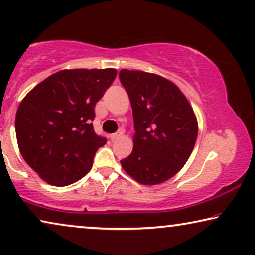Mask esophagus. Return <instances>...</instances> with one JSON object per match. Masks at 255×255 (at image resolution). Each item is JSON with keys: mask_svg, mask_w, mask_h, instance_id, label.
<instances>
[{"mask_svg": "<svg viewBox=\"0 0 255 255\" xmlns=\"http://www.w3.org/2000/svg\"><path fill=\"white\" fill-rule=\"evenodd\" d=\"M122 135H123V131L118 130V131L116 132V133H114V134L110 135V139H111V140H113V141H116V140H118V139H120V138L122 137Z\"/></svg>", "mask_w": 255, "mask_h": 255, "instance_id": "34e87169", "label": "esophagus"}]
</instances>
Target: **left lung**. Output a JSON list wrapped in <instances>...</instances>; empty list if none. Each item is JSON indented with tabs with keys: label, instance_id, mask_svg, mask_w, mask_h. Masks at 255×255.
Returning a JSON list of instances; mask_svg holds the SVG:
<instances>
[{
	"label": "left lung",
	"instance_id": "8db88e82",
	"mask_svg": "<svg viewBox=\"0 0 255 255\" xmlns=\"http://www.w3.org/2000/svg\"><path fill=\"white\" fill-rule=\"evenodd\" d=\"M133 115V151L122 167L139 183L159 184L184 166L197 138V121L181 90L162 76L122 69Z\"/></svg>",
	"mask_w": 255,
	"mask_h": 255
}]
</instances>
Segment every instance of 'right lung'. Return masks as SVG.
<instances>
[{"instance_id": "1", "label": "right lung", "mask_w": 255, "mask_h": 255, "mask_svg": "<svg viewBox=\"0 0 255 255\" xmlns=\"http://www.w3.org/2000/svg\"><path fill=\"white\" fill-rule=\"evenodd\" d=\"M117 71L64 69L37 85L20 102L15 128L20 154L45 182L65 187L92 169L107 144L95 133V104Z\"/></svg>"}]
</instances>
